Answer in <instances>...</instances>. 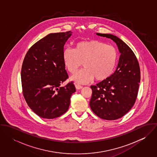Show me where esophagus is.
<instances>
[{
  "mask_svg": "<svg viewBox=\"0 0 157 157\" xmlns=\"http://www.w3.org/2000/svg\"><path fill=\"white\" fill-rule=\"evenodd\" d=\"M75 88H76L77 90H81V89H82V88H83L82 86H81V85H80L79 84H77V83H75Z\"/></svg>",
  "mask_w": 157,
  "mask_h": 157,
  "instance_id": "1",
  "label": "esophagus"
}]
</instances>
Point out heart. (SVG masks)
I'll return each instance as SVG.
<instances>
[{
  "label": "heart",
  "instance_id": "b5f03b06",
  "mask_svg": "<svg viewBox=\"0 0 157 157\" xmlns=\"http://www.w3.org/2000/svg\"><path fill=\"white\" fill-rule=\"evenodd\" d=\"M63 60L67 71L74 74L81 67L84 68L71 77L79 83H87L95 78L102 81L113 72L118 60V52L112 46L98 40H90L77 43L74 49L63 51Z\"/></svg>",
  "mask_w": 157,
  "mask_h": 157
}]
</instances>
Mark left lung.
<instances>
[{"mask_svg":"<svg viewBox=\"0 0 157 157\" xmlns=\"http://www.w3.org/2000/svg\"><path fill=\"white\" fill-rule=\"evenodd\" d=\"M96 34L112 40L120 56L110 77L90 86V107L100 118L114 120L124 116L134 105L140 82V66L134 52L120 38L111 34Z\"/></svg>","mask_w":157,"mask_h":157,"instance_id":"1","label":"left lung"}]
</instances>
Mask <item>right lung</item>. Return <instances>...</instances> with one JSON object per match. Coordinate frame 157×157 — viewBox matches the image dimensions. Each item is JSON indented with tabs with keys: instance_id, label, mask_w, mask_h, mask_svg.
Instances as JSON below:
<instances>
[{
	"instance_id": "add662e5",
	"label": "right lung",
	"mask_w": 157,
	"mask_h": 157,
	"mask_svg": "<svg viewBox=\"0 0 157 157\" xmlns=\"http://www.w3.org/2000/svg\"><path fill=\"white\" fill-rule=\"evenodd\" d=\"M72 32L51 33L33 45L23 62L21 80L24 98L39 117L53 119L67 112L73 83L60 85L67 78L62 54Z\"/></svg>"
}]
</instances>
